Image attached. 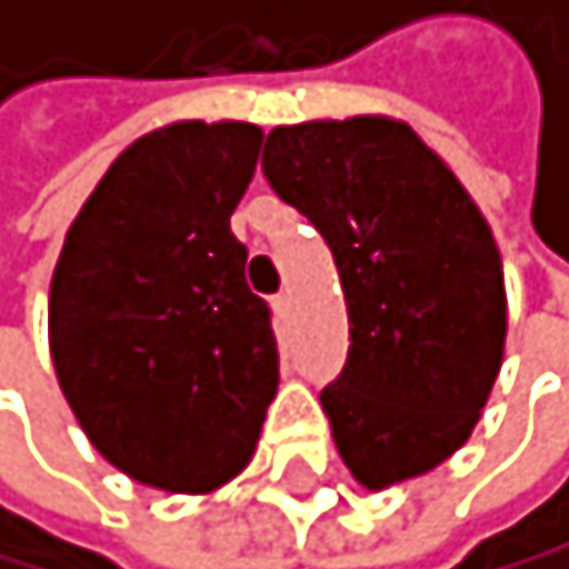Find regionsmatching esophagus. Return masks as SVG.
Here are the masks:
<instances>
[{
	"instance_id": "1",
	"label": "esophagus",
	"mask_w": 569,
	"mask_h": 569,
	"mask_svg": "<svg viewBox=\"0 0 569 569\" xmlns=\"http://www.w3.org/2000/svg\"><path fill=\"white\" fill-rule=\"evenodd\" d=\"M272 308H276V315H279V322H290V311H293V297H290V290H287V293H279L276 301H272Z\"/></svg>"
}]
</instances>
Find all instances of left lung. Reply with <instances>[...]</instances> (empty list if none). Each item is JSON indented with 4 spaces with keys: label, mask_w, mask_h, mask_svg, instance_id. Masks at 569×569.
Returning <instances> with one entry per match:
<instances>
[{
    "label": "left lung",
    "mask_w": 569,
    "mask_h": 569,
    "mask_svg": "<svg viewBox=\"0 0 569 569\" xmlns=\"http://www.w3.org/2000/svg\"><path fill=\"white\" fill-rule=\"evenodd\" d=\"M276 193L322 232L348 305V366L322 409L369 491L423 477L470 441L506 358L495 232L441 153L387 113L279 124Z\"/></svg>",
    "instance_id": "1"
}]
</instances>
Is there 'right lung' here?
I'll return each instance as SVG.
<instances>
[{"label":"right lung","instance_id":"add662e5","mask_svg":"<svg viewBox=\"0 0 569 569\" xmlns=\"http://www.w3.org/2000/svg\"><path fill=\"white\" fill-rule=\"evenodd\" d=\"M250 121H171L124 146L49 282V355L92 448L124 477L207 495L254 459L279 387L268 308L229 218L254 179Z\"/></svg>","mask_w":569,"mask_h":569}]
</instances>
